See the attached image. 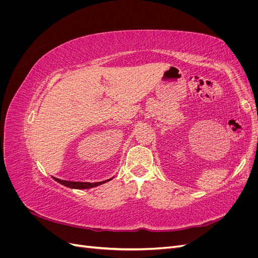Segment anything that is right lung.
Here are the masks:
<instances>
[{
    "label": "right lung",
    "instance_id": "add662e5",
    "mask_svg": "<svg viewBox=\"0 0 258 258\" xmlns=\"http://www.w3.org/2000/svg\"><path fill=\"white\" fill-rule=\"evenodd\" d=\"M54 181H57L58 183L64 185L67 187H70V188H75V189H87V188H92V187L99 186L103 183H106L108 181H111L112 178L106 179V181L102 182H97V183H87V182H72V181H63V179H60L57 177H53Z\"/></svg>",
    "mask_w": 258,
    "mask_h": 258
}]
</instances>
